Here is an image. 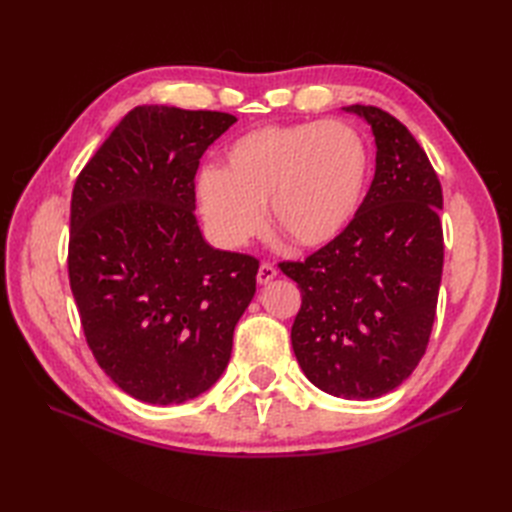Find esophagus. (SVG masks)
Returning a JSON list of instances; mask_svg holds the SVG:
<instances>
[{"label":"esophagus","instance_id":"esophagus-1","mask_svg":"<svg viewBox=\"0 0 512 512\" xmlns=\"http://www.w3.org/2000/svg\"><path fill=\"white\" fill-rule=\"evenodd\" d=\"M275 275H277V269L271 265V262H262L260 265V269H258V275H256V280H258V284H269L271 280H275Z\"/></svg>","mask_w":512,"mask_h":512}]
</instances>
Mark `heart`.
<instances>
[{
	"mask_svg": "<svg viewBox=\"0 0 512 512\" xmlns=\"http://www.w3.org/2000/svg\"><path fill=\"white\" fill-rule=\"evenodd\" d=\"M369 179L365 138L342 121H301L243 134L224 168L198 177L196 196L211 235L243 247L267 226L312 250L335 241L359 213Z\"/></svg>",
	"mask_w": 512,
	"mask_h": 512,
	"instance_id": "b5f03b06",
	"label": "heart"
}]
</instances>
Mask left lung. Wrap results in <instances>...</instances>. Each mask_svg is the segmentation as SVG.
Here are the masks:
<instances>
[{
	"mask_svg": "<svg viewBox=\"0 0 512 512\" xmlns=\"http://www.w3.org/2000/svg\"><path fill=\"white\" fill-rule=\"evenodd\" d=\"M376 136V175L352 224L303 262H280L301 309L290 339L303 374L344 399L389 393L416 369L444 265L442 185L410 130L352 104Z\"/></svg>",
	"mask_w": 512,
	"mask_h": 512,
	"instance_id": "8db88e82",
	"label": "left lung"
}]
</instances>
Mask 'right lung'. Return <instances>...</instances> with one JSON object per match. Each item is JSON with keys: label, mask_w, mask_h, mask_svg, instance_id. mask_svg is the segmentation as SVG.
<instances>
[{"label": "right lung", "mask_w": 512, "mask_h": 512, "mask_svg": "<svg viewBox=\"0 0 512 512\" xmlns=\"http://www.w3.org/2000/svg\"><path fill=\"white\" fill-rule=\"evenodd\" d=\"M237 121L136 106L76 177L68 275L89 350L121 391L183 404L222 376L258 260L200 235L194 177Z\"/></svg>", "instance_id": "1"}]
</instances>
